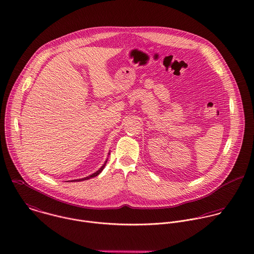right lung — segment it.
<instances>
[{"label": "right lung", "mask_w": 254, "mask_h": 254, "mask_svg": "<svg viewBox=\"0 0 254 254\" xmlns=\"http://www.w3.org/2000/svg\"><path fill=\"white\" fill-rule=\"evenodd\" d=\"M108 160V159H107ZM107 160L105 161V163L103 164V166H102L101 168L98 170V171H96L94 174H92V175H90V176H88V177H86V178H83V179H79V180H72L71 182H80V181H86V180H89V179H91V178H94V177H97L100 173H101L102 171H103V169L105 168V166H106V163H107Z\"/></svg>", "instance_id": "add662e5"}]
</instances>
